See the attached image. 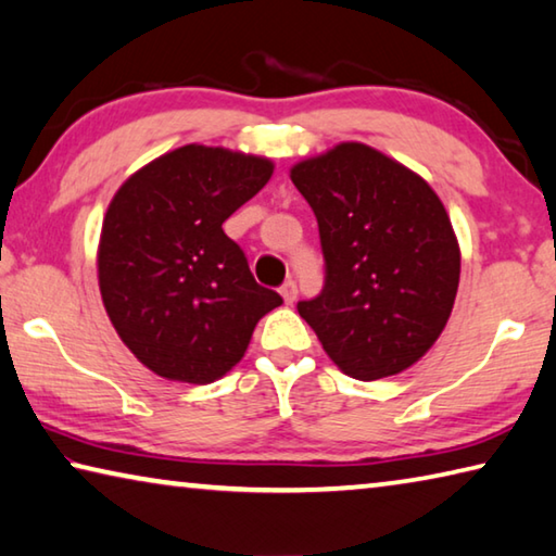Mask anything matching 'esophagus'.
Returning <instances> with one entry per match:
<instances>
[{
	"label": "esophagus",
	"mask_w": 556,
	"mask_h": 556,
	"mask_svg": "<svg viewBox=\"0 0 556 556\" xmlns=\"http://www.w3.org/2000/svg\"><path fill=\"white\" fill-rule=\"evenodd\" d=\"M279 294H281V299H285V304H294V301H296V296H299V289H296V285H294V281H285V285H281L279 287Z\"/></svg>",
	"instance_id": "esophagus-1"
}]
</instances>
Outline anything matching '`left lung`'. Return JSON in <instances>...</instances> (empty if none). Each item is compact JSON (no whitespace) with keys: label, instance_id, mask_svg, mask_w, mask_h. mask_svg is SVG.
Segmentation results:
<instances>
[{"label":"left lung","instance_id":"1","mask_svg":"<svg viewBox=\"0 0 556 556\" xmlns=\"http://www.w3.org/2000/svg\"><path fill=\"white\" fill-rule=\"evenodd\" d=\"M321 235L326 279L299 301L328 357L380 380L425 355L454 308L460 252L425 178L378 149L343 142L291 168Z\"/></svg>","mask_w":556,"mask_h":556}]
</instances>
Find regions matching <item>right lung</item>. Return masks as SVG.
<instances>
[{
	"mask_svg": "<svg viewBox=\"0 0 556 556\" xmlns=\"http://www.w3.org/2000/svg\"><path fill=\"white\" fill-rule=\"evenodd\" d=\"M271 172L269 159L186 144L119 186L102 220L100 294L122 343L152 372L191 384L223 378L281 304L223 232Z\"/></svg>",
	"mask_w": 556,
	"mask_h": 556,
	"instance_id": "right-lung-1",
	"label": "right lung"
}]
</instances>
